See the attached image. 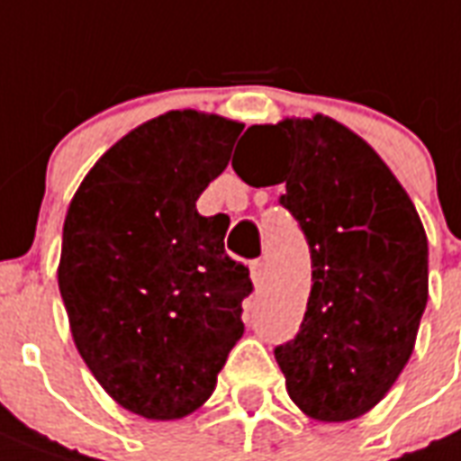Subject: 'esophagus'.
Masks as SVG:
<instances>
[{"label": "esophagus", "mask_w": 461, "mask_h": 461, "mask_svg": "<svg viewBox=\"0 0 461 461\" xmlns=\"http://www.w3.org/2000/svg\"><path fill=\"white\" fill-rule=\"evenodd\" d=\"M249 270H251V280H254V285L261 287L263 280H266V266H263V261H251Z\"/></svg>", "instance_id": "obj_1"}]
</instances>
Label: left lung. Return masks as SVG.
Returning <instances> with one entry per match:
<instances>
[{"mask_svg": "<svg viewBox=\"0 0 461 461\" xmlns=\"http://www.w3.org/2000/svg\"><path fill=\"white\" fill-rule=\"evenodd\" d=\"M241 140L283 159L273 181H258L254 159L231 167L249 185L285 184L280 205L312 254L300 331L276 348L287 394L314 420H353L384 399L413 353L428 302L426 230L379 154L333 118L251 125Z\"/></svg>", "mask_w": 461, "mask_h": 461, "instance_id": "8db88e82", "label": "left lung"}]
</instances>
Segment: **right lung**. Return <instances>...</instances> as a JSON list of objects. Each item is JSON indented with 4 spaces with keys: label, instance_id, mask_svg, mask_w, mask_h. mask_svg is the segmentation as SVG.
I'll return each mask as SVG.
<instances>
[{
    "label": "right lung",
    "instance_id": "right-lung-1",
    "mask_svg": "<svg viewBox=\"0 0 461 461\" xmlns=\"http://www.w3.org/2000/svg\"><path fill=\"white\" fill-rule=\"evenodd\" d=\"M244 125L168 111L118 140L75 193L58 283L72 339L122 409L174 420L215 392L254 285L224 251L230 217L195 200Z\"/></svg>",
    "mask_w": 461,
    "mask_h": 461
}]
</instances>
